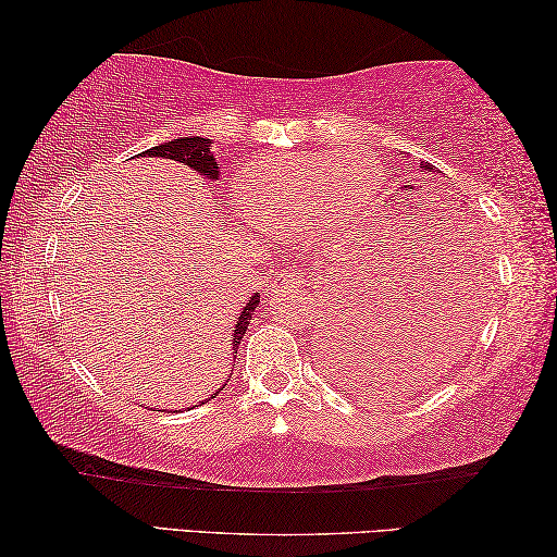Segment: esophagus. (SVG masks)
<instances>
[{"label": "esophagus", "mask_w": 557, "mask_h": 557, "mask_svg": "<svg viewBox=\"0 0 557 557\" xmlns=\"http://www.w3.org/2000/svg\"><path fill=\"white\" fill-rule=\"evenodd\" d=\"M298 286V276L290 271H278L276 276L271 281V296H278V294H288V290H294Z\"/></svg>", "instance_id": "esophagus-1"}]
</instances>
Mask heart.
Masks as SVG:
<instances>
[{
	"instance_id": "heart-1",
	"label": "heart",
	"mask_w": 557,
	"mask_h": 557,
	"mask_svg": "<svg viewBox=\"0 0 557 557\" xmlns=\"http://www.w3.org/2000/svg\"><path fill=\"white\" fill-rule=\"evenodd\" d=\"M375 165L350 158L335 165L325 158L269 162L236 185V209L251 230L267 236L304 232L313 224L321 242H335L343 219L358 212L364 187L375 185Z\"/></svg>"
}]
</instances>
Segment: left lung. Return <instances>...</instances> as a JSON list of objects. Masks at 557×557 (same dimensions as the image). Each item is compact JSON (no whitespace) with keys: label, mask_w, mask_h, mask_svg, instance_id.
I'll return each mask as SVG.
<instances>
[{"label":"left lung","mask_w":557,"mask_h":557,"mask_svg":"<svg viewBox=\"0 0 557 557\" xmlns=\"http://www.w3.org/2000/svg\"><path fill=\"white\" fill-rule=\"evenodd\" d=\"M424 170L436 180V172L432 162H424ZM327 341V338H325ZM385 343L380 338H331L327 343V355L325 360H331L335 370L341 372L345 380L358 382V385H389V377L397 380H422L424 375H430V368H434V360L440 362V348L436 345H430V341H424L422 345L409 343L405 345L403 341L392 343L387 338ZM434 343V341H432ZM395 382V380H392Z\"/></svg>","instance_id":"left-lung-1"}]
</instances>
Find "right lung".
Returning a JSON list of instances; mask_svg holds the SVG:
<instances>
[{
  "label": "right lung",
  "mask_w": 557,
  "mask_h": 557,
  "mask_svg": "<svg viewBox=\"0 0 557 557\" xmlns=\"http://www.w3.org/2000/svg\"><path fill=\"white\" fill-rule=\"evenodd\" d=\"M143 158L175 160V162H182V165H189L193 170H197L199 175H207L209 180H216V175H219V168H216L214 154H212V145H209L207 138H195V135L193 138H177V140L154 145V148L143 152ZM257 306H259V296H251L249 304H246L244 311L239 313V321H236L234 338H232L234 350L239 348L246 327H249L251 318H253V308Z\"/></svg>",
  "instance_id": "obj_1"
}]
</instances>
